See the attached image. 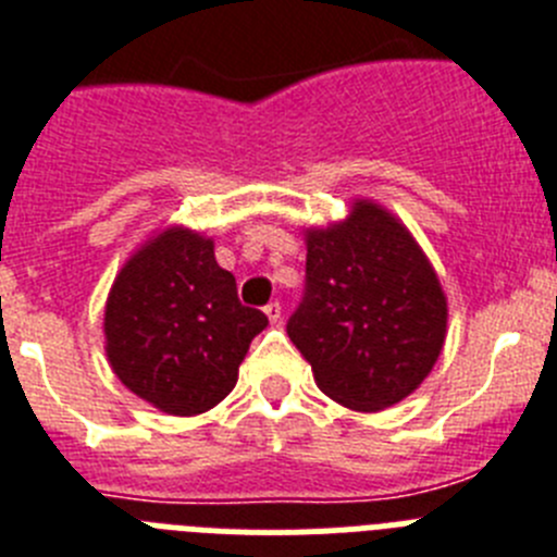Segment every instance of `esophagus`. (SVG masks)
Here are the masks:
<instances>
[{
    "label": "esophagus",
    "instance_id": "obj_1",
    "mask_svg": "<svg viewBox=\"0 0 557 557\" xmlns=\"http://www.w3.org/2000/svg\"><path fill=\"white\" fill-rule=\"evenodd\" d=\"M263 311H265V317H269V322H272V325H277L280 319H283V306H280V302H269Z\"/></svg>",
    "mask_w": 557,
    "mask_h": 557
}]
</instances>
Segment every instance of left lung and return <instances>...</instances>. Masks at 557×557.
<instances>
[{
  "label": "left lung",
  "mask_w": 557,
  "mask_h": 557,
  "mask_svg": "<svg viewBox=\"0 0 557 557\" xmlns=\"http://www.w3.org/2000/svg\"><path fill=\"white\" fill-rule=\"evenodd\" d=\"M306 294L288 336L327 398L379 412L412 395L446 342L437 272L393 212L359 198L345 221L306 230Z\"/></svg>",
  "instance_id": "left-lung-1"
}]
</instances>
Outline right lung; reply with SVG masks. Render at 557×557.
<instances>
[{
  "label": "right lung",
  "instance_id": "obj_1",
  "mask_svg": "<svg viewBox=\"0 0 557 557\" xmlns=\"http://www.w3.org/2000/svg\"><path fill=\"white\" fill-rule=\"evenodd\" d=\"M269 325L240 306L210 238L168 226L125 260L106 299V356L159 412L190 418L232 393L251 338Z\"/></svg>",
  "mask_w": 557,
  "mask_h": 557
}]
</instances>
